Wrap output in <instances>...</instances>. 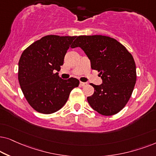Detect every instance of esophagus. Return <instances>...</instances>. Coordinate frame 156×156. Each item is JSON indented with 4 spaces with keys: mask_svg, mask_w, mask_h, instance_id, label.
<instances>
[{
    "mask_svg": "<svg viewBox=\"0 0 156 156\" xmlns=\"http://www.w3.org/2000/svg\"><path fill=\"white\" fill-rule=\"evenodd\" d=\"M87 85H88L87 83H84V82H80V86H87Z\"/></svg>",
    "mask_w": 156,
    "mask_h": 156,
    "instance_id": "esophagus-1",
    "label": "esophagus"
}]
</instances>
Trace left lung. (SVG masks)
I'll list each match as a JSON object with an SVG mask.
<instances>
[{
	"label": "left lung",
	"mask_w": 156,
	"mask_h": 156,
	"mask_svg": "<svg viewBox=\"0 0 156 156\" xmlns=\"http://www.w3.org/2000/svg\"><path fill=\"white\" fill-rule=\"evenodd\" d=\"M72 48H81L90 61L91 68L98 70L103 83L94 88L87 98L91 108L103 115L120 112L129 101L136 82V67L133 55L115 39L108 36H77Z\"/></svg>",
	"instance_id": "left-lung-1"
}]
</instances>
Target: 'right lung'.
<instances>
[{"label": "right lung", "mask_w": 156, "mask_h": 156, "mask_svg": "<svg viewBox=\"0 0 156 156\" xmlns=\"http://www.w3.org/2000/svg\"><path fill=\"white\" fill-rule=\"evenodd\" d=\"M76 36L48 35L25 49L18 62V81L26 101L35 111L51 114L67 102L79 86L75 78L63 80L58 73L64 57Z\"/></svg>", "instance_id": "add662e5"}]
</instances>
